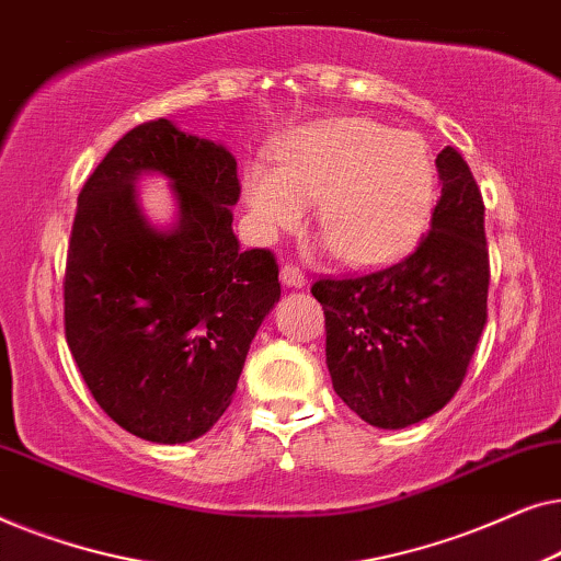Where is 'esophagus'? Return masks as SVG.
<instances>
[{"instance_id": "1", "label": "esophagus", "mask_w": 561, "mask_h": 561, "mask_svg": "<svg viewBox=\"0 0 561 561\" xmlns=\"http://www.w3.org/2000/svg\"><path fill=\"white\" fill-rule=\"evenodd\" d=\"M280 283L286 288H306V275L298 271L294 265H283L280 267Z\"/></svg>"}]
</instances>
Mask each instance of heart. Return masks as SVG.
Instances as JSON below:
<instances>
[{"instance_id":"heart-1","label":"heart","mask_w":561,"mask_h":561,"mask_svg":"<svg viewBox=\"0 0 561 561\" xmlns=\"http://www.w3.org/2000/svg\"><path fill=\"white\" fill-rule=\"evenodd\" d=\"M242 194L263 237L296 227L304 204L313 202V219L336 257L378 265L401 255L424 232L436 173L416 133L342 117L290 135L275 152V168L248 165Z\"/></svg>"}]
</instances>
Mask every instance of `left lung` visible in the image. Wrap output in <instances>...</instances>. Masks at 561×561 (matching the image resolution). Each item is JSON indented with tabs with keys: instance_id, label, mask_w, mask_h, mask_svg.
I'll return each mask as SVG.
<instances>
[{
	"instance_id": "left-lung-1",
	"label": "left lung",
	"mask_w": 561,
	"mask_h": 561,
	"mask_svg": "<svg viewBox=\"0 0 561 561\" xmlns=\"http://www.w3.org/2000/svg\"><path fill=\"white\" fill-rule=\"evenodd\" d=\"M442 181L428 232L401 263L363 278L317 280L334 393L378 428L442 411L462 386L488 319L485 206L455 148L436 156Z\"/></svg>"
}]
</instances>
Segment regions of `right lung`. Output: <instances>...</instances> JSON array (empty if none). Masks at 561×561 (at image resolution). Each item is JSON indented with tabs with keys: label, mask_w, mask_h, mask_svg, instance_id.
Wrapping results in <instances>:
<instances>
[{
	"label": "right lung",
	"mask_w": 561,
	"mask_h": 561,
	"mask_svg": "<svg viewBox=\"0 0 561 561\" xmlns=\"http://www.w3.org/2000/svg\"><path fill=\"white\" fill-rule=\"evenodd\" d=\"M169 181L176 214L147 219L136 183ZM237 160L156 119L83 183L66 260V342L106 416L156 444L204 436L232 403L244 357L280 298L267 250H240Z\"/></svg>",
	"instance_id": "obj_1"
}]
</instances>
